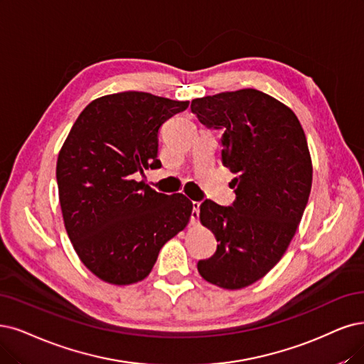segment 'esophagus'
Returning a JSON list of instances; mask_svg holds the SVG:
<instances>
[{
    "label": "esophagus",
    "instance_id": "34e87169",
    "mask_svg": "<svg viewBox=\"0 0 364 364\" xmlns=\"http://www.w3.org/2000/svg\"><path fill=\"white\" fill-rule=\"evenodd\" d=\"M199 207L200 204L199 203H193V210H192V218H191V223L195 226L198 225V220H199Z\"/></svg>",
    "mask_w": 364,
    "mask_h": 364
}]
</instances>
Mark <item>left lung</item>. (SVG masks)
I'll return each mask as SVG.
<instances>
[{
  "label": "left lung",
  "mask_w": 364,
  "mask_h": 364,
  "mask_svg": "<svg viewBox=\"0 0 364 364\" xmlns=\"http://www.w3.org/2000/svg\"><path fill=\"white\" fill-rule=\"evenodd\" d=\"M191 109L223 130L222 164L237 195L232 207L200 204V223L219 245L198 272L219 288H246L284 257L303 218L314 172L306 134L291 107L253 88L195 99Z\"/></svg>",
  "instance_id": "obj_1"
}]
</instances>
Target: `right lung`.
I'll return each instance as SVG.
<instances>
[{"label":"right lung","mask_w":364,"mask_h":364,"mask_svg":"<svg viewBox=\"0 0 364 364\" xmlns=\"http://www.w3.org/2000/svg\"><path fill=\"white\" fill-rule=\"evenodd\" d=\"M189 102L142 91L107 94L79 114L57 160L64 226L79 259L100 280H144L166 241L181 232L193 204L157 193L134 173L161 166L159 129Z\"/></svg>","instance_id":"right-lung-1"}]
</instances>
